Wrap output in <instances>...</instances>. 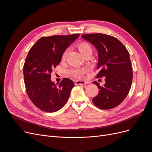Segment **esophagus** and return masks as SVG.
I'll use <instances>...</instances> for the list:
<instances>
[{
    "label": "esophagus",
    "mask_w": 152,
    "mask_h": 152,
    "mask_svg": "<svg viewBox=\"0 0 152 152\" xmlns=\"http://www.w3.org/2000/svg\"><path fill=\"white\" fill-rule=\"evenodd\" d=\"M87 82L84 80H77L75 81V85H85Z\"/></svg>",
    "instance_id": "esophagus-1"
}]
</instances>
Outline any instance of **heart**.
Here are the masks:
<instances>
[{"label":"heart","instance_id":"heart-1","mask_svg":"<svg viewBox=\"0 0 152 152\" xmlns=\"http://www.w3.org/2000/svg\"><path fill=\"white\" fill-rule=\"evenodd\" d=\"M77 48L78 49H79L80 53L83 55L84 57L87 56H91L93 52V49L92 48L91 45L88 42H85V41L80 42V43L78 44L77 45ZM67 54H68V50H65V51L63 53L62 56H61V59L63 61H65L66 59ZM86 72V70L85 68H77L72 69V70L70 71V73L72 77L77 78L82 76Z\"/></svg>","mask_w":152,"mask_h":152}]
</instances>
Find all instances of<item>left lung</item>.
<instances>
[{"label": "left lung", "mask_w": 152, "mask_h": 152, "mask_svg": "<svg viewBox=\"0 0 152 152\" xmlns=\"http://www.w3.org/2000/svg\"><path fill=\"white\" fill-rule=\"evenodd\" d=\"M97 49L99 59L96 78L105 77V84L100 86L99 93L93 99L102 110L115 108L126 98L132 81V69L129 53L124 44L113 36L103 34L82 35Z\"/></svg>", "instance_id": "1"}]
</instances>
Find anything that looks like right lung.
Masks as SVG:
<instances>
[{
    "mask_svg": "<svg viewBox=\"0 0 152 152\" xmlns=\"http://www.w3.org/2000/svg\"><path fill=\"white\" fill-rule=\"evenodd\" d=\"M80 34L42 37L31 48L23 66L26 93L42 111H58L68 99L73 82L63 78L56 85L50 80L53 69L61 60L63 53Z\"/></svg>",
    "mask_w": 152,
    "mask_h": 152,
    "instance_id": "obj_1",
    "label": "right lung"
}]
</instances>
